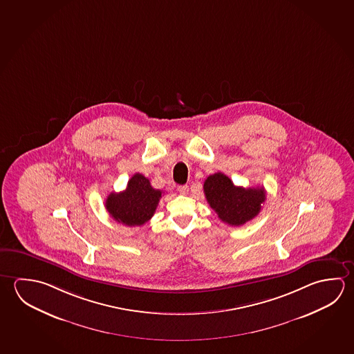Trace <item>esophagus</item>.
<instances>
[{"mask_svg": "<svg viewBox=\"0 0 354 354\" xmlns=\"http://www.w3.org/2000/svg\"><path fill=\"white\" fill-rule=\"evenodd\" d=\"M178 192H180V194H187V192H189V186L187 185H180L178 186Z\"/></svg>", "mask_w": 354, "mask_h": 354, "instance_id": "1", "label": "esophagus"}]
</instances>
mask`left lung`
<instances>
[{"label":"left lung","instance_id":"1","mask_svg":"<svg viewBox=\"0 0 354 354\" xmlns=\"http://www.w3.org/2000/svg\"><path fill=\"white\" fill-rule=\"evenodd\" d=\"M205 198L218 218L230 226H241L259 215L266 200L263 187L234 185L223 173L207 176L204 183Z\"/></svg>","mask_w":354,"mask_h":354}]
</instances>
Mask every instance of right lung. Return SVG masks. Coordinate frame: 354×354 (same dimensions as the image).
<instances>
[{
	"instance_id": "obj_1",
	"label": "right lung",
	"mask_w": 354,
	"mask_h": 354,
	"mask_svg": "<svg viewBox=\"0 0 354 354\" xmlns=\"http://www.w3.org/2000/svg\"><path fill=\"white\" fill-rule=\"evenodd\" d=\"M162 190L150 185L144 175H133L124 192H111L106 200V209L118 223L127 226H140L149 221L162 198Z\"/></svg>"
}]
</instances>
